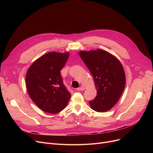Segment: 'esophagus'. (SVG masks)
I'll list each match as a JSON object with an SVG mask.
<instances>
[{
  "label": "esophagus",
  "mask_w": 153,
  "mask_h": 153,
  "mask_svg": "<svg viewBox=\"0 0 153 153\" xmlns=\"http://www.w3.org/2000/svg\"><path fill=\"white\" fill-rule=\"evenodd\" d=\"M85 90V87H79V88H77V91H84Z\"/></svg>",
  "instance_id": "obj_1"
}]
</instances>
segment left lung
<instances>
[{"mask_svg":"<svg viewBox=\"0 0 153 153\" xmlns=\"http://www.w3.org/2000/svg\"><path fill=\"white\" fill-rule=\"evenodd\" d=\"M94 77L97 94L89 101L91 108L98 112L110 110L125 89L126 77L122 64L110 53L100 49L79 53Z\"/></svg>","mask_w":153,"mask_h":153,"instance_id":"obj_1","label":"left lung"}]
</instances>
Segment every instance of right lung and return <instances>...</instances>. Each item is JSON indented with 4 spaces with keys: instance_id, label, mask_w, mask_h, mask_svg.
<instances>
[{
    "instance_id": "add662e5",
    "label": "right lung",
    "mask_w": 153,
    "mask_h": 153,
    "mask_svg": "<svg viewBox=\"0 0 153 153\" xmlns=\"http://www.w3.org/2000/svg\"><path fill=\"white\" fill-rule=\"evenodd\" d=\"M69 55V52H49L37 59L27 71L26 86L30 97L46 113H59L71 97L60 73Z\"/></svg>"
}]
</instances>
